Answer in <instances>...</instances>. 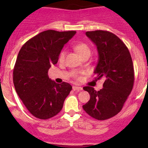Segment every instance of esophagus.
<instances>
[{
  "label": "esophagus",
  "instance_id": "34e87169",
  "mask_svg": "<svg viewBox=\"0 0 148 148\" xmlns=\"http://www.w3.org/2000/svg\"><path fill=\"white\" fill-rule=\"evenodd\" d=\"M73 90H74V91H77V92H79V91L82 90V88L80 87V86H73Z\"/></svg>",
  "mask_w": 148,
  "mask_h": 148
}]
</instances>
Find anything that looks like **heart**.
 I'll list each match as a JSON object with an SVG mask.
<instances>
[{
  "instance_id": "heart-1",
  "label": "heart",
  "mask_w": 148,
  "mask_h": 148,
  "mask_svg": "<svg viewBox=\"0 0 148 148\" xmlns=\"http://www.w3.org/2000/svg\"><path fill=\"white\" fill-rule=\"evenodd\" d=\"M74 49L79 53L80 55L83 56V55L86 54V53H91V49L89 48V46L87 45V44H84V43H80V44H77L74 46ZM66 55V51H62L60 53V55H59V60L62 61L65 57Z\"/></svg>"
}]
</instances>
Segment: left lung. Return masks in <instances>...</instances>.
Instances as JSON below:
<instances>
[{"label":"left lung","instance_id":"1","mask_svg":"<svg viewBox=\"0 0 148 148\" xmlns=\"http://www.w3.org/2000/svg\"><path fill=\"white\" fill-rule=\"evenodd\" d=\"M86 35L97 49L99 57L94 73L97 79L105 80L99 91L92 86L83 88L90 99L82 107L93 118L107 120L120 112L132 92L135 80L132 57L127 47L112 33L97 30L87 31Z\"/></svg>","mask_w":148,"mask_h":148}]
</instances>
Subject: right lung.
I'll use <instances>...</instances> for the list:
<instances>
[{"mask_svg": "<svg viewBox=\"0 0 148 148\" xmlns=\"http://www.w3.org/2000/svg\"><path fill=\"white\" fill-rule=\"evenodd\" d=\"M76 33L43 31L26 41L19 51L13 69V84L25 107L36 118L47 120L56 115L72 89L69 83L57 84L49 79L48 71L57 63L64 44Z\"/></svg>", "mask_w": 148, "mask_h": 148, "instance_id": "add662e5", "label": "right lung"}]
</instances>
